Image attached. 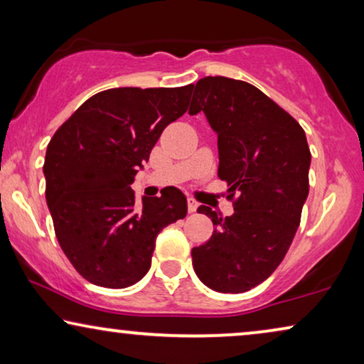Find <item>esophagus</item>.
Instances as JSON below:
<instances>
[{
	"label": "esophagus",
	"mask_w": 364,
	"mask_h": 364,
	"mask_svg": "<svg viewBox=\"0 0 364 364\" xmlns=\"http://www.w3.org/2000/svg\"><path fill=\"white\" fill-rule=\"evenodd\" d=\"M187 207H188V212L193 213V212H197L198 203H197L196 200H193V198H188V200H187Z\"/></svg>",
	"instance_id": "esophagus-1"
}]
</instances>
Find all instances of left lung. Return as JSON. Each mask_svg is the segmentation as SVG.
<instances>
[{
	"mask_svg": "<svg viewBox=\"0 0 364 364\" xmlns=\"http://www.w3.org/2000/svg\"><path fill=\"white\" fill-rule=\"evenodd\" d=\"M200 111L217 132L218 177L230 187L233 215L197 208L215 230L192 248L193 270L212 290L243 293L265 282L291 245L310 191V147L300 124L245 81L202 77L188 114Z\"/></svg>",
	"mask_w": 364,
	"mask_h": 364,
	"instance_id": "1",
	"label": "left lung"
}]
</instances>
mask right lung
<instances>
[{"mask_svg": "<svg viewBox=\"0 0 364 364\" xmlns=\"http://www.w3.org/2000/svg\"><path fill=\"white\" fill-rule=\"evenodd\" d=\"M193 84L116 87L89 97L48 144L46 202L63 252L94 285L126 288L151 268L156 237L187 215L176 187L137 205L131 183Z\"/></svg>", "mask_w": 364, "mask_h": 364, "instance_id": "add662e5", "label": "right lung"}]
</instances>
